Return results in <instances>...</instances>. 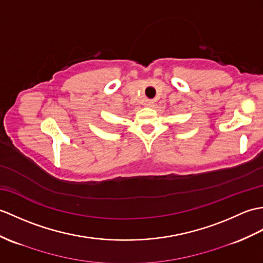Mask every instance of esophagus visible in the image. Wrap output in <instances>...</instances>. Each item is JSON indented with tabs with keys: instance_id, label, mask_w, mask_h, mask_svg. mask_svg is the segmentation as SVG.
<instances>
[{
	"instance_id": "obj_1",
	"label": "esophagus",
	"mask_w": 263,
	"mask_h": 263,
	"mask_svg": "<svg viewBox=\"0 0 263 263\" xmlns=\"http://www.w3.org/2000/svg\"><path fill=\"white\" fill-rule=\"evenodd\" d=\"M144 105H145L146 107H151L152 105H154V101H151V100H146V101H145V103H144Z\"/></svg>"
}]
</instances>
